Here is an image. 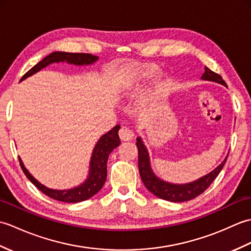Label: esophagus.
Returning a JSON list of instances; mask_svg holds the SVG:
<instances>
[{
    "label": "esophagus",
    "instance_id": "obj_1",
    "mask_svg": "<svg viewBox=\"0 0 251 251\" xmlns=\"http://www.w3.org/2000/svg\"><path fill=\"white\" fill-rule=\"evenodd\" d=\"M119 136L121 138V140L129 141L134 138V132H132L129 128H127V127H122L119 131Z\"/></svg>",
    "mask_w": 251,
    "mask_h": 251
}]
</instances>
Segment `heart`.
I'll use <instances>...</instances> for the list:
<instances>
[{
    "label": "heart",
    "mask_w": 251,
    "mask_h": 251,
    "mask_svg": "<svg viewBox=\"0 0 251 251\" xmlns=\"http://www.w3.org/2000/svg\"><path fill=\"white\" fill-rule=\"evenodd\" d=\"M159 69L155 65H147V63H128L122 69L120 75L117 76L115 90L120 97L135 93L137 89L142 87L143 85L156 75ZM168 86V81L158 84L154 88V94L162 95L164 90Z\"/></svg>",
    "instance_id": "obj_1"
}]
</instances>
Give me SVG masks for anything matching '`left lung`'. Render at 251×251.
<instances>
[{"instance_id": "1", "label": "left lung", "mask_w": 251, "mask_h": 251, "mask_svg": "<svg viewBox=\"0 0 251 251\" xmlns=\"http://www.w3.org/2000/svg\"><path fill=\"white\" fill-rule=\"evenodd\" d=\"M201 78L204 79V81L216 82L226 86V82L223 81L219 74L211 71L210 69H208L207 67H205V72L202 73ZM136 145L138 148V152H139V154H138V167H139L140 177L143 184L146 185V188L150 191L152 194L159 197V199L174 202L186 201L193 200L196 196L201 195L208 186L214 182V180L218 177V175L220 174L223 166H225V164L226 163L228 155L227 153V155L223 159V162L219 166H217L212 172L202 176L200 179L192 181V182L189 183L176 184L164 181L154 174L151 167L150 155H149L148 149L145 146V143H143L141 137L137 138Z\"/></svg>"}]
</instances>
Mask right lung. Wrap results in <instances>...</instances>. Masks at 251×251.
I'll return each instance as SVG.
<instances>
[{
	"label": "right lung",
	"instance_id": "add662e5",
	"mask_svg": "<svg viewBox=\"0 0 251 251\" xmlns=\"http://www.w3.org/2000/svg\"><path fill=\"white\" fill-rule=\"evenodd\" d=\"M98 60L97 56L92 54H82V52H66V51H54L46 56L43 60L30 69L25 75L21 77L20 82L24 81L26 77L33 75L34 73L39 72L43 68L51 65V63H59L67 62L71 63L74 66H88L93 65ZM120 125L114 126L113 128L109 130L106 134L100 137V139L96 143L93 150L92 157H90L89 163V173L86 180L83 183L75 186V188L68 189V190H54L50 189L47 186L40 183L33 176H32L28 169L25 167V165L19 157L20 166L23 168L25 175L26 176L32 183H33L37 189L50 199L56 201H65V202H78L86 201L90 197L97 194L102 188L105 180H106V163L110 153L114 150L115 148L120 146L121 140L119 137Z\"/></svg>",
	"mask_w": 251,
	"mask_h": 251
}]
</instances>
